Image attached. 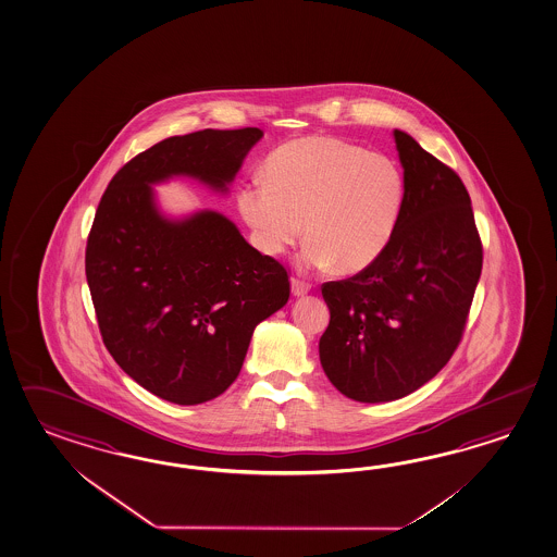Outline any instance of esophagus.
Returning <instances> with one entry per match:
<instances>
[{"label": "esophagus", "mask_w": 557, "mask_h": 557, "mask_svg": "<svg viewBox=\"0 0 557 557\" xmlns=\"http://www.w3.org/2000/svg\"><path fill=\"white\" fill-rule=\"evenodd\" d=\"M309 289H311V285L304 282V280H299V277H292V292H294V296H306L309 294Z\"/></svg>", "instance_id": "obj_1"}]
</instances>
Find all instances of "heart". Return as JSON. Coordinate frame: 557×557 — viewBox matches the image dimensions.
Returning a JSON list of instances; mask_svg holds the SVG:
<instances>
[{
  "mask_svg": "<svg viewBox=\"0 0 557 557\" xmlns=\"http://www.w3.org/2000/svg\"><path fill=\"white\" fill-rule=\"evenodd\" d=\"M407 202L397 160L333 137H306L275 148L263 181L244 184L239 216L256 250L275 258L304 236L299 263L364 272L391 246Z\"/></svg>",
  "mask_w": 557,
  "mask_h": 557,
  "instance_id": "b5f03b06",
  "label": "heart"
}]
</instances>
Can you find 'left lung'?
Returning a JSON list of instances; mask_svg holds the SVG:
<instances>
[{
  "label": "left lung",
  "mask_w": 557,
  "mask_h": 557,
  "mask_svg": "<svg viewBox=\"0 0 557 557\" xmlns=\"http://www.w3.org/2000/svg\"><path fill=\"white\" fill-rule=\"evenodd\" d=\"M393 137L407 181L397 234L371 268L321 287L331 313L319 339L321 367L359 403L407 397L448 363L482 272L460 176L407 133Z\"/></svg>",
  "instance_id": "8db88e82"
}]
</instances>
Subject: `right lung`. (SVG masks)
Returning <instances> with one entry per match:
<instances>
[{
  "mask_svg": "<svg viewBox=\"0 0 557 557\" xmlns=\"http://www.w3.org/2000/svg\"><path fill=\"white\" fill-rule=\"evenodd\" d=\"M260 128H206L160 140L102 194L85 273L104 347L152 395L200 405L236 381L256 325L289 299L280 261L214 210L172 220L152 184L188 176L226 194Z\"/></svg>",
  "mask_w": 557,
  "mask_h": 557,
  "instance_id": "1",
  "label": "right lung"
}]
</instances>
